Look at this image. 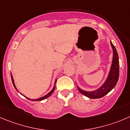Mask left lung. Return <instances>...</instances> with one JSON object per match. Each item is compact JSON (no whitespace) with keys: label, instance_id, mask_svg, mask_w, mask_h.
Returning <instances> with one entry per match:
<instances>
[{"label":"left lung","instance_id":"8db88e82","mask_svg":"<svg viewBox=\"0 0 130 130\" xmlns=\"http://www.w3.org/2000/svg\"><path fill=\"white\" fill-rule=\"evenodd\" d=\"M110 46L112 49V60L107 79H105L102 85L94 91H85L82 89L77 86V89L79 92L89 99H100L104 96L115 87L118 81L119 74V57L116 49L111 41H110Z\"/></svg>","mask_w":130,"mask_h":130}]
</instances>
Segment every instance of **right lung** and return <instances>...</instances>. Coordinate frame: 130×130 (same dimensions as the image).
<instances>
[{
	"label": "right lung",
	"mask_w": 130,
	"mask_h": 130,
	"mask_svg": "<svg viewBox=\"0 0 130 130\" xmlns=\"http://www.w3.org/2000/svg\"><path fill=\"white\" fill-rule=\"evenodd\" d=\"M11 79H12V84H13L14 87L15 89H16V90L18 91V89H17V88H16V86H15V84H14V80L13 77H12V74H11ZM56 79H55V85H54L53 88V89H51V90L49 92V93H47V94H46V95L43 96H42V97H41V98H39V99H29V98H28V97L25 96V95H23V94H21V93H20V92H19V91H18V92H19V93H20V94H21V95H23V96H25V98H26V99H28V100H32V101H41V100H45V99H47V98H48L49 96H51V94H52V93H53L54 91H55V84H56Z\"/></svg>",
	"instance_id": "add662e5"
}]
</instances>
